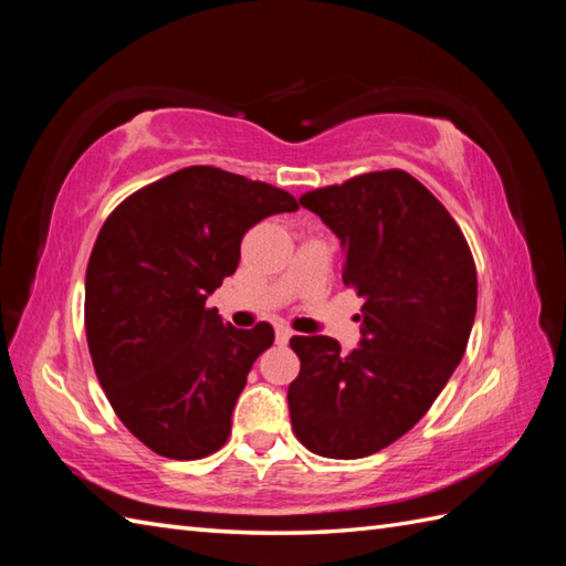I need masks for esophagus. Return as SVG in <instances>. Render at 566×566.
<instances>
[{
    "label": "esophagus",
    "mask_w": 566,
    "mask_h": 566,
    "mask_svg": "<svg viewBox=\"0 0 566 566\" xmlns=\"http://www.w3.org/2000/svg\"><path fill=\"white\" fill-rule=\"evenodd\" d=\"M274 335H276V343H290V338L294 335V331H292V328H286V326H276Z\"/></svg>",
    "instance_id": "esophagus-1"
}]
</instances>
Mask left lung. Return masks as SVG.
Wrapping results in <instances>:
<instances>
[{"label": "left lung", "mask_w": 566, "mask_h": 566, "mask_svg": "<svg viewBox=\"0 0 566 566\" xmlns=\"http://www.w3.org/2000/svg\"><path fill=\"white\" fill-rule=\"evenodd\" d=\"M345 250L343 282L363 306L353 353L328 335H294L290 384L296 438L331 460H357L399 440L428 413L467 350L476 270L448 209L403 170L367 172L306 191Z\"/></svg>", "instance_id": "obj_1"}]
</instances>
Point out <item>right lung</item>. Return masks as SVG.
<instances>
[{
  "mask_svg": "<svg viewBox=\"0 0 566 566\" xmlns=\"http://www.w3.org/2000/svg\"><path fill=\"white\" fill-rule=\"evenodd\" d=\"M290 191L195 165L138 189L104 221L84 276V328L102 389L153 452L201 460L228 440L270 323L240 331L207 306L231 276L240 240Z\"/></svg>",
  "mask_w": 566,
  "mask_h": 566,
  "instance_id": "obj_1",
  "label": "right lung"
}]
</instances>
